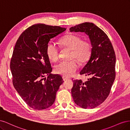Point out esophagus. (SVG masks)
<instances>
[{"label":"esophagus","mask_w":130,"mask_h":130,"mask_svg":"<svg viewBox=\"0 0 130 130\" xmlns=\"http://www.w3.org/2000/svg\"><path fill=\"white\" fill-rule=\"evenodd\" d=\"M63 79L64 81H66V80H67L68 79H70V77H67V76H63Z\"/></svg>","instance_id":"obj_1"}]
</instances>
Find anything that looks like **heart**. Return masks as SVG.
Segmentation results:
<instances>
[{"label":"heart","mask_w":130,"mask_h":130,"mask_svg":"<svg viewBox=\"0 0 130 130\" xmlns=\"http://www.w3.org/2000/svg\"><path fill=\"white\" fill-rule=\"evenodd\" d=\"M60 43L62 45L72 50L70 58L72 60L60 62L55 66V72L65 76H70L76 71L78 67L75 59L81 63L88 60L91 54V45L89 42L81 40L80 37L72 34L63 37L60 40ZM58 51L57 45L54 42H49L46 46V55L53 62L58 60Z\"/></svg>","instance_id":"1"}]
</instances>
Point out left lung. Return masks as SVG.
<instances>
[{
	"label": "left lung",
	"instance_id": "8db88e82",
	"mask_svg": "<svg viewBox=\"0 0 130 130\" xmlns=\"http://www.w3.org/2000/svg\"><path fill=\"white\" fill-rule=\"evenodd\" d=\"M70 32H85L92 48L87 64L80 74L90 77L86 82L73 80L72 95L74 101L83 108H94L101 104L110 93L116 77V54L107 35L92 23L71 27Z\"/></svg>",
	"mask_w": 130,
	"mask_h": 130
}]
</instances>
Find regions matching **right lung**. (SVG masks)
<instances>
[{
	"label": "right lung",
	"instance_id": "obj_1",
	"mask_svg": "<svg viewBox=\"0 0 130 130\" xmlns=\"http://www.w3.org/2000/svg\"><path fill=\"white\" fill-rule=\"evenodd\" d=\"M66 28L44 24H34L19 37L10 61L12 83L25 103L34 109L50 107L63 80L52 74V67L46 49L51 38ZM47 74L46 78L43 77Z\"/></svg>",
	"mask_w": 130,
	"mask_h": 130
}]
</instances>
